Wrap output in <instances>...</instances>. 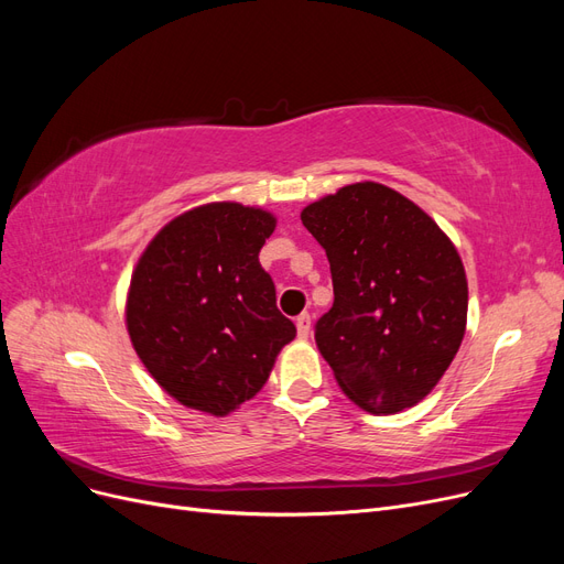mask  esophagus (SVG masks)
<instances>
[{
    "mask_svg": "<svg viewBox=\"0 0 564 564\" xmlns=\"http://www.w3.org/2000/svg\"><path fill=\"white\" fill-rule=\"evenodd\" d=\"M296 332H299V338H308V334H311V315L308 313H301L296 317Z\"/></svg>",
    "mask_w": 564,
    "mask_h": 564,
    "instance_id": "34e87169",
    "label": "esophagus"
}]
</instances>
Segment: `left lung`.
Wrapping results in <instances>:
<instances>
[{
	"label": "left lung",
	"mask_w": 564,
	"mask_h": 564,
	"mask_svg": "<svg viewBox=\"0 0 564 564\" xmlns=\"http://www.w3.org/2000/svg\"><path fill=\"white\" fill-rule=\"evenodd\" d=\"M327 251L334 305L315 340L346 395L371 414L414 406L466 334L468 282L449 237L381 183H352L301 212Z\"/></svg>",
	"instance_id": "1"
}]
</instances>
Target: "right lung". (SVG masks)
I'll return each mask as SVG.
<instances>
[{
    "label": "right lung",
    "mask_w": 564,
    "mask_h": 564,
    "mask_svg": "<svg viewBox=\"0 0 564 564\" xmlns=\"http://www.w3.org/2000/svg\"><path fill=\"white\" fill-rule=\"evenodd\" d=\"M275 218L214 202L164 226L133 270L127 329L141 362L169 395L226 416L263 388L296 336L278 311L259 251Z\"/></svg>",
    "instance_id": "obj_1"
}]
</instances>
